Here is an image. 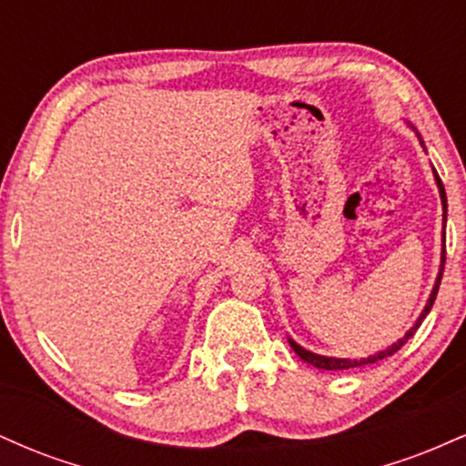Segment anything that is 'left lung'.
I'll use <instances>...</instances> for the list:
<instances>
[{"label":"left lung","mask_w":466,"mask_h":466,"mask_svg":"<svg viewBox=\"0 0 466 466\" xmlns=\"http://www.w3.org/2000/svg\"><path fill=\"white\" fill-rule=\"evenodd\" d=\"M422 144V142H420ZM434 177H436V184H438V192H441V201H442V210H445V221H447V195H445V186H442L441 177H438V173L434 170ZM445 232H442V256H441V271H438V278H436V285L434 289H431L430 293V300H427L425 309H422V313L419 315V319H416V324L411 326V329L405 333L403 337H400L399 341H394L392 346H388L386 350H379L374 352V355L370 357H363V360H337V357H324V355H315V352L302 349L300 344H296L293 339H289V344H291V349L296 350V355L300 357V360H304L307 363H311V366L315 368H322V370H349V368H360V366H366V363H374L379 360H386V357L394 355V352L400 350V346H405V341L410 339V337H414L416 329L422 324V319L427 318V313L431 311V307H434V300H436V293H438V287H441V280H442V269H445Z\"/></svg>","instance_id":"1"}]
</instances>
